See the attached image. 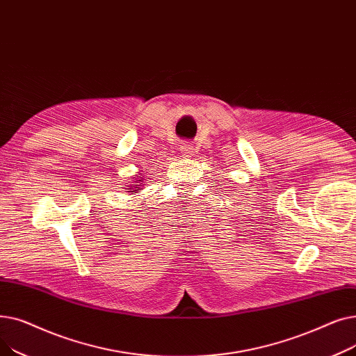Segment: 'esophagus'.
<instances>
[{
    "instance_id": "esophagus-1",
    "label": "esophagus",
    "mask_w": 356,
    "mask_h": 356,
    "mask_svg": "<svg viewBox=\"0 0 356 356\" xmlns=\"http://www.w3.org/2000/svg\"><path fill=\"white\" fill-rule=\"evenodd\" d=\"M180 152L183 153V156H191L192 154V144L191 143H181L180 145Z\"/></svg>"
}]
</instances>
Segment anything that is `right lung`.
<instances>
[{
    "mask_svg": "<svg viewBox=\"0 0 356 356\" xmlns=\"http://www.w3.org/2000/svg\"><path fill=\"white\" fill-rule=\"evenodd\" d=\"M138 186V184H137ZM133 188H134V186H133ZM128 189H129V186H128ZM136 189H138V188H136ZM131 192H134V191H131Z\"/></svg>",
    "mask_w": 356,
    "mask_h": 356,
    "instance_id": "right-lung-1",
    "label": "right lung"
}]
</instances>
